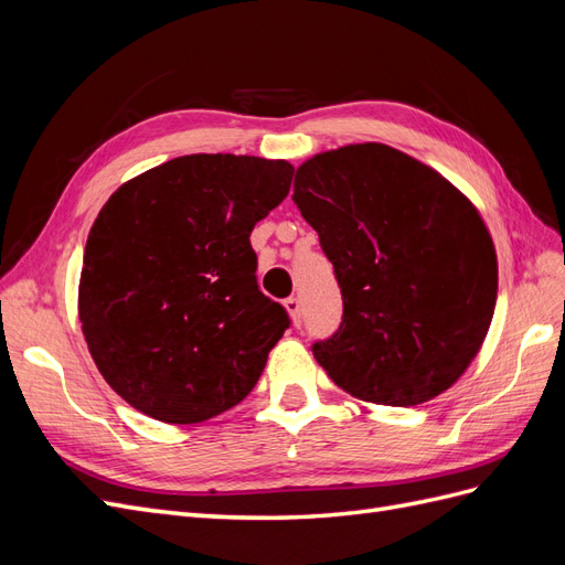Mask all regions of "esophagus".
<instances>
[{"mask_svg": "<svg viewBox=\"0 0 565 565\" xmlns=\"http://www.w3.org/2000/svg\"><path fill=\"white\" fill-rule=\"evenodd\" d=\"M285 309H287V313H289V318H292L295 324H301V299L299 297L285 299Z\"/></svg>", "mask_w": 565, "mask_h": 565, "instance_id": "1", "label": "esophagus"}]
</instances>
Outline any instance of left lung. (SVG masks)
<instances>
[{"label": "left lung", "mask_w": 565, "mask_h": 565, "mask_svg": "<svg viewBox=\"0 0 565 565\" xmlns=\"http://www.w3.org/2000/svg\"><path fill=\"white\" fill-rule=\"evenodd\" d=\"M295 204L344 301L316 361L351 396L413 407L450 388L481 349L498 254L481 214L431 167L384 143L306 160Z\"/></svg>", "instance_id": "8db88e82"}]
</instances>
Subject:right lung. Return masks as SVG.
<instances>
[{
  "instance_id": "right-lung-1",
  "label": "right lung",
  "mask_w": 565,
  "mask_h": 565,
  "mask_svg": "<svg viewBox=\"0 0 565 565\" xmlns=\"http://www.w3.org/2000/svg\"><path fill=\"white\" fill-rule=\"evenodd\" d=\"M295 167L252 156L174 158L117 188L84 247L79 322L104 380L167 424L226 413L289 328L256 285L249 235Z\"/></svg>"
}]
</instances>
